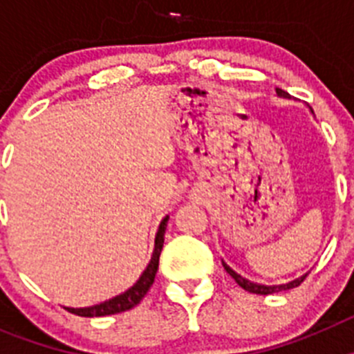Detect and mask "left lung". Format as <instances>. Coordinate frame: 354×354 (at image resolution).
<instances>
[{"label": "left lung", "mask_w": 354, "mask_h": 354, "mask_svg": "<svg viewBox=\"0 0 354 354\" xmlns=\"http://www.w3.org/2000/svg\"><path fill=\"white\" fill-rule=\"evenodd\" d=\"M277 93H278V95H282V97H289V93L283 92L282 88H277ZM223 268H225V271H227V273L230 274V277H232L234 280H236L237 286L243 287V289L248 290V292H252V294H264V296H266V294L280 292V290L294 289V287L301 286V282L306 278V274H303V277L296 278V280H292V282H289V283H283V286H259V283L250 282V280H246V278H243V277H241V274H237L236 271L230 270V268H228V266L225 264V262H223Z\"/></svg>", "instance_id": "8db88e82"}]
</instances>
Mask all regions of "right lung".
I'll return each instance as SVG.
<instances>
[{
	"mask_svg": "<svg viewBox=\"0 0 354 354\" xmlns=\"http://www.w3.org/2000/svg\"><path fill=\"white\" fill-rule=\"evenodd\" d=\"M168 216L159 225V230L156 234V245H154V253H152V259H150L147 270L143 271V274L140 277V280L131 287L129 290H126L124 294L117 296V298H111L108 301L101 303V305L86 306V308H65L71 314L80 315V317H102V315H111V314H120V312L131 310L133 306L138 305L145 294L149 292V289L154 283L156 273H158L159 266V255H161L162 243H165V230H167Z\"/></svg>",
	"mask_w": 354,
	"mask_h": 354,
	"instance_id": "add662e5",
	"label": "right lung"
}]
</instances>
